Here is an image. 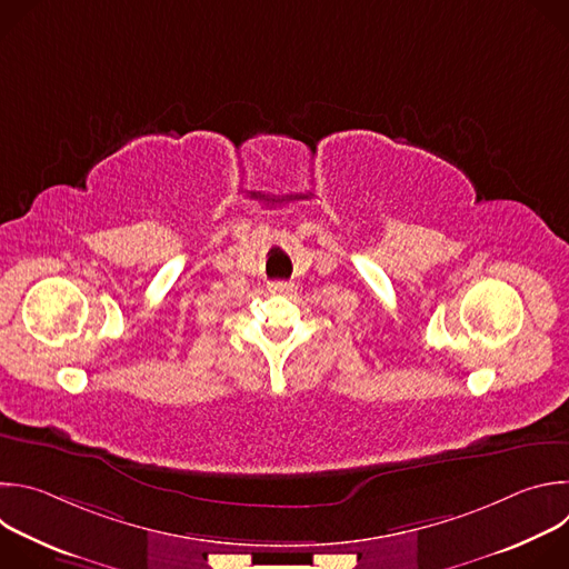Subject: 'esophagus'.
I'll list each match as a JSON object with an SVG mask.
<instances>
[{
  "label": "esophagus",
  "mask_w": 569,
  "mask_h": 569,
  "mask_svg": "<svg viewBox=\"0 0 569 569\" xmlns=\"http://www.w3.org/2000/svg\"><path fill=\"white\" fill-rule=\"evenodd\" d=\"M268 290H270V295H288V292H292V283H288V281H272L268 286Z\"/></svg>",
  "instance_id": "obj_1"
}]
</instances>
